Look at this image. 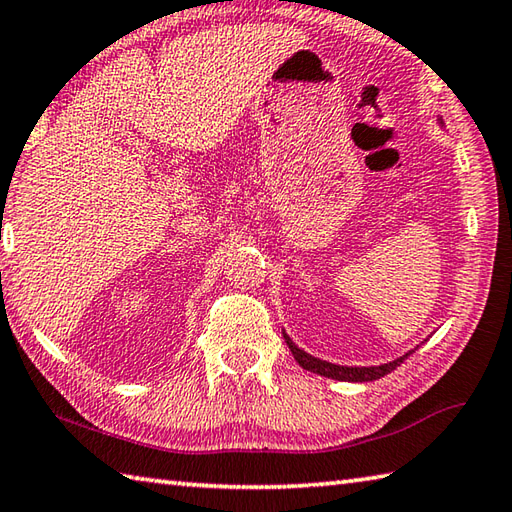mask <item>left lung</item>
Returning <instances> with one entry per match:
<instances>
[{
	"label": "left lung",
	"instance_id": "left-lung-1",
	"mask_svg": "<svg viewBox=\"0 0 512 512\" xmlns=\"http://www.w3.org/2000/svg\"><path fill=\"white\" fill-rule=\"evenodd\" d=\"M283 336H285L287 347L294 354L296 363L301 365L303 370L314 372V374H321V376H327V379H336V381H352V383L376 381V379H381V376L390 374L392 370H397L399 365L412 354V350H410V352H406L403 356H399V359H394L390 363H383V365H370V368H350V365H334V363H327V361L316 359V356L303 352L301 347H296L292 343V339H289L285 332H283Z\"/></svg>",
	"mask_w": 512,
	"mask_h": 512
}]
</instances>
